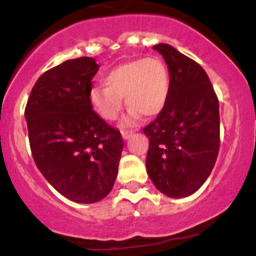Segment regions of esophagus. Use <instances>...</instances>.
I'll list each match as a JSON object with an SVG mask.
<instances>
[{"mask_svg":"<svg viewBox=\"0 0 256 256\" xmlns=\"http://www.w3.org/2000/svg\"><path fill=\"white\" fill-rule=\"evenodd\" d=\"M134 131H128V130H122L121 131V135H122V138H125V140H128V138H130L131 136H132Z\"/></svg>","mask_w":256,"mask_h":256,"instance_id":"34e87169","label":"esophagus"}]
</instances>
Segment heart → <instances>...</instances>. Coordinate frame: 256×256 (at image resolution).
Listing matches in <instances>:
<instances>
[{
  "label": "heart",
  "mask_w": 256,
  "mask_h": 256,
  "mask_svg": "<svg viewBox=\"0 0 256 256\" xmlns=\"http://www.w3.org/2000/svg\"><path fill=\"white\" fill-rule=\"evenodd\" d=\"M105 88L95 86L89 92V102L100 118L114 121L122 109V99L130 108L124 118L132 125L140 115H158L166 106L171 88L170 70L161 58L135 59L112 68L104 76Z\"/></svg>",
  "instance_id": "obj_1"
}]
</instances>
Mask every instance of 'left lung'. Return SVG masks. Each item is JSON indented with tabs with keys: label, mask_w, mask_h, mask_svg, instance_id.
<instances>
[{
	"label": "left lung",
	"mask_w": 256,
	"mask_h": 256,
	"mask_svg": "<svg viewBox=\"0 0 256 256\" xmlns=\"http://www.w3.org/2000/svg\"><path fill=\"white\" fill-rule=\"evenodd\" d=\"M170 70L168 100L151 124L147 174L171 198L193 194L206 182L219 152V102L204 69L166 43L154 47Z\"/></svg>",
	"instance_id": "8db88e82"
}]
</instances>
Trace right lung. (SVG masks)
Wrapping results in <instances>:
<instances>
[{"label": "right lung", "mask_w": 256, "mask_h": 256, "mask_svg": "<svg viewBox=\"0 0 256 256\" xmlns=\"http://www.w3.org/2000/svg\"><path fill=\"white\" fill-rule=\"evenodd\" d=\"M98 69L90 56L49 69L36 82L24 110L38 170L62 196L76 203L99 202L109 194L124 148L120 131L89 102Z\"/></svg>", "instance_id": "1"}]
</instances>
